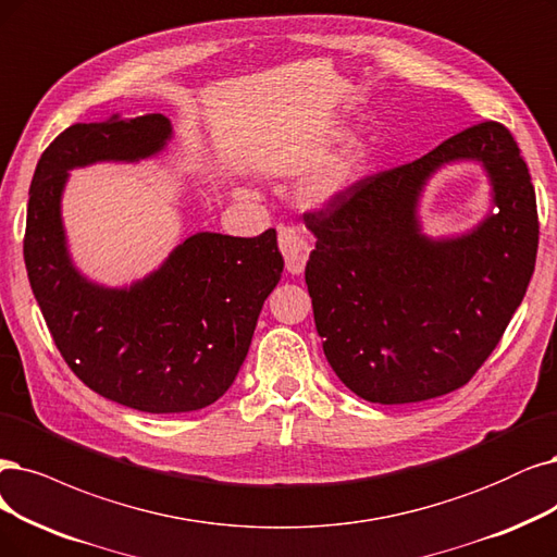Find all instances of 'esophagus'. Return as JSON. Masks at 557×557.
<instances>
[{
	"instance_id": "esophagus-1",
	"label": "esophagus",
	"mask_w": 557,
	"mask_h": 557,
	"mask_svg": "<svg viewBox=\"0 0 557 557\" xmlns=\"http://www.w3.org/2000/svg\"><path fill=\"white\" fill-rule=\"evenodd\" d=\"M277 243L286 263V271L292 275H300L305 271L307 259H310V243H307L294 226H282L277 232Z\"/></svg>"
}]
</instances>
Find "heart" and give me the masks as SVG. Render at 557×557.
Wrapping results in <instances>:
<instances>
[{
  "instance_id": "heart-1",
  "label": "heart",
  "mask_w": 557,
  "mask_h": 557,
  "mask_svg": "<svg viewBox=\"0 0 557 557\" xmlns=\"http://www.w3.org/2000/svg\"><path fill=\"white\" fill-rule=\"evenodd\" d=\"M346 135H348V131L342 126L325 131L312 144V151L319 153L325 147H331V144L342 141ZM367 164H369V147L364 141H351L333 160H327L312 174H307V178L300 185L302 203L312 206V209H323V206H331V203L339 201L360 183V178L367 172Z\"/></svg>"
}]
</instances>
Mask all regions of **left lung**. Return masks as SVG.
<instances>
[{
  "mask_svg": "<svg viewBox=\"0 0 557 557\" xmlns=\"http://www.w3.org/2000/svg\"><path fill=\"white\" fill-rule=\"evenodd\" d=\"M457 161L485 170L492 209L472 231L434 239L419 201ZM305 224L317 238L305 282L323 354L372 404H413L466 385L521 305L540 243L528 164L496 121L360 181Z\"/></svg>",
  "mask_w": 557,
  "mask_h": 557,
  "instance_id": "obj_1",
  "label": "left lung"
}]
</instances>
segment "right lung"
Here are the masks:
<instances>
[{
    "mask_svg": "<svg viewBox=\"0 0 557 557\" xmlns=\"http://www.w3.org/2000/svg\"><path fill=\"white\" fill-rule=\"evenodd\" d=\"M172 137L164 114L75 123L40 156L27 203L25 265L59 354L94 393L141 413H188L232 387L284 268L268 230L197 232L123 286L79 271L61 215L71 172L156 158Z\"/></svg>",
    "mask_w": 557,
    "mask_h": 557,
    "instance_id": "add662e5",
    "label": "right lung"
}]
</instances>
